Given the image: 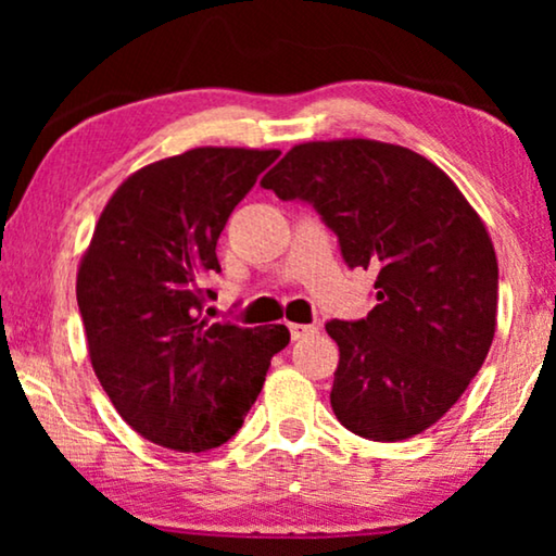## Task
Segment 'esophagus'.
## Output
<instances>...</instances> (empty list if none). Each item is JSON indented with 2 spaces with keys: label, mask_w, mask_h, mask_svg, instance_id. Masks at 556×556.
Segmentation results:
<instances>
[{
  "label": "esophagus",
  "mask_w": 556,
  "mask_h": 556,
  "mask_svg": "<svg viewBox=\"0 0 556 556\" xmlns=\"http://www.w3.org/2000/svg\"><path fill=\"white\" fill-rule=\"evenodd\" d=\"M288 329H291V339L299 341V339H306V337H314L318 331L316 326H306V324H288Z\"/></svg>",
  "instance_id": "1"
}]
</instances>
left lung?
I'll use <instances>...</instances> for the list:
<instances>
[{
	"mask_svg": "<svg viewBox=\"0 0 556 556\" xmlns=\"http://www.w3.org/2000/svg\"><path fill=\"white\" fill-rule=\"evenodd\" d=\"M261 185L311 204L349 268L377 270L367 318L326 324L339 344V422L379 443L428 430L466 392L496 331L498 263L481 217L428 159L369 139L301 143Z\"/></svg>",
	"mask_w": 556,
	"mask_h": 556,
	"instance_id": "left-lung-1",
	"label": "left lung"
}]
</instances>
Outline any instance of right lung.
I'll use <instances>...</instances> for the list:
<instances>
[{
    "label": "right lung",
    "mask_w": 556,
    "mask_h": 556,
    "mask_svg": "<svg viewBox=\"0 0 556 556\" xmlns=\"http://www.w3.org/2000/svg\"><path fill=\"white\" fill-rule=\"evenodd\" d=\"M278 156L204 147L162 159L131 174L98 219L75 286L88 354L113 407L151 443H227L291 341L283 324L204 318L219 232Z\"/></svg>",
    "instance_id": "1"
}]
</instances>
